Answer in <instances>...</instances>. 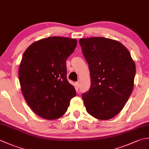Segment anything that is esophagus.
<instances>
[{
	"label": "esophagus",
	"mask_w": 149,
	"mask_h": 149,
	"mask_svg": "<svg viewBox=\"0 0 149 149\" xmlns=\"http://www.w3.org/2000/svg\"><path fill=\"white\" fill-rule=\"evenodd\" d=\"M75 86H76L77 88H79V82L75 83Z\"/></svg>",
	"instance_id": "1"
}]
</instances>
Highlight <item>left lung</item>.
I'll list each match as a JSON object with an SVG mask.
<instances>
[{
	"label": "left lung",
	"mask_w": 149,
	"mask_h": 149,
	"mask_svg": "<svg viewBox=\"0 0 149 149\" xmlns=\"http://www.w3.org/2000/svg\"><path fill=\"white\" fill-rule=\"evenodd\" d=\"M88 64L91 85L83 94L90 115L108 120L121 112L132 94L136 65L129 51L118 40L94 37L80 39Z\"/></svg>",
	"instance_id": "8db88e82"
}]
</instances>
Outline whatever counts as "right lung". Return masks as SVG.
<instances>
[{
    "mask_svg": "<svg viewBox=\"0 0 149 149\" xmlns=\"http://www.w3.org/2000/svg\"><path fill=\"white\" fill-rule=\"evenodd\" d=\"M77 42L68 37L44 38L24 52L19 70L20 87L26 103L40 118H61L76 95L66 79V61Z\"/></svg>",
    "mask_w": 149,
    "mask_h": 149,
    "instance_id": "1",
    "label": "right lung"
}]
</instances>
